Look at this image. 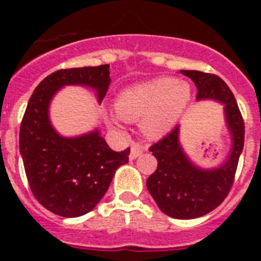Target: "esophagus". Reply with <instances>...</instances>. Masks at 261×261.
Instances as JSON below:
<instances>
[{"instance_id":"obj_1","label":"esophagus","mask_w":261,"mask_h":261,"mask_svg":"<svg viewBox=\"0 0 261 261\" xmlns=\"http://www.w3.org/2000/svg\"><path fill=\"white\" fill-rule=\"evenodd\" d=\"M144 151V147L140 144H132L130 146V154H129V159H136L138 155H141Z\"/></svg>"}]
</instances>
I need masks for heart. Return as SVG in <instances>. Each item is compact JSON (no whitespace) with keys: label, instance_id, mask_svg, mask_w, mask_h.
Segmentation results:
<instances>
[{"label":"heart","instance_id":"1","mask_svg":"<svg viewBox=\"0 0 261 261\" xmlns=\"http://www.w3.org/2000/svg\"><path fill=\"white\" fill-rule=\"evenodd\" d=\"M191 99V87L184 81L155 78L130 86L120 93L116 111L126 121L141 120L142 132L161 138L172 129Z\"/></svg>","mask_w":261,"mask_h":261}]
</instances>
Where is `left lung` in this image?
Wrapping results in <instances>:
<instances>
[{
  "label": "left lung",
  "instance_id": "8db88e82",
  "mask_svg": "<svg viewBox=\"0 0 261 261\" xmlns=\"http://www.w3.org/2000/svg\"><path fill=\"white\" fill-rule=\"evenodd\" d=\"M197 87V100L213 99L225 106L226 123L231 133V151L220 167L205 170L191 162L179 144V125L150 151L158 161L147 177V190L159 209L177 220H191L216 209L229 195L244 145V121L229 86L218 75L199 70H180Z\"/></svg>",
  "mask_w": 261,
  "mask_h": 261
}]
</instances>
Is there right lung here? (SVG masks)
<instances>
[{
	"label": "right lung",
	"mask_w": 261,
	"mask_h": 261,
	"mask_svg": "<svg viewBox=\"0 0 261 261\" xmlns=\"http://www.w3.org/2000/svg\"><path fill=\"white\" fill-rule=\"evenodd\" d=\"M110 65L57 70L36 86L23 115L19 150L30 188L45 209L61 217H80L96 206L115 172L128 163L130 149L114 151L94 130L78 137H62L49 121L53 95L66 85L96 91L98 102L111 84Z\"/></svg>",
	"instance_id": "obj_1"
}]
</instances>
